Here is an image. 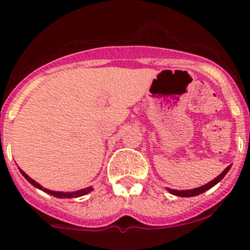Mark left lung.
<instances>
[{"label": "left lung", "instance_id": "1", "mask_svg": "<svg viewBox=\"0 0 250 250\" xmlns=\"http://www.w3.org/2000/svg\"><path fill=\"white\" fill-rule=\"evenodd\" d=\"M230 167H231V166H229V167L226 168V169L224 170V172L221 173L220 175L216 176V178L214 179V180H211L210 183L206 184V185L201 186V188H193V190H183V191L172 190V188H168V190H169L170 193H173V195H175V196H180V197H193V196L201 195V193H203L204 191L209 190V188H213L214 185H216V184H218L219 181H220L221 179H223L224 176L226 175V173H228L229 170H230Z\"/></svg>", "mask_w": 250, "mask_h": 250}]
</instances>
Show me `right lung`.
<instances>
[{
  "label": "right lung",
  "instance_id": "right-lung-1",
  "mask_svg": "<svg viewBox=\"0 0 250 250\" xmlns=\"http://www.w3.org/2000/svg\"><path fill=\"white\" fill-rule=\"evenodd\" d=\"M20 173H21L22 175L25 176V179H26V180L29 181V183H31L32 185L35 186V188H40V190L44 191V192L49 193V195H52V196H55V197H58V198H74V197H81V196L85 195V193L90 192V191L93 190V188H92V186H90V188H82V190L75 191V192H55V191H50V190H47V188H42V186L40 185V184H37L36 181L34 180V179H31V178H30V176L27 175V174H25L24 172H22L21 169H20Z\"/></svg>",
  "mask_w": 250,
  "mask_h": 250
}]
</instances>
